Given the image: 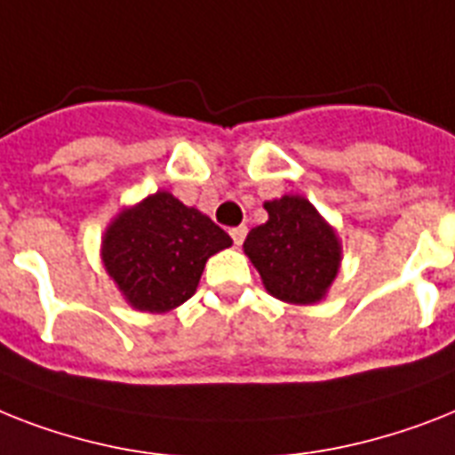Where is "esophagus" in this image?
I'll return each mask as SVG.
<instances>
[{"label": "esophagus", "mask_w": 455, "mask_h": 455, "mask_svg": "<svg viewBox=\"0 0 455 455\" xmlns=\"http://www.w3.org/2000/svg\"><path fill=\"white\" fill-rule=\"evenodd\" d=\"M228 234H231V238H234L235 245H243V240H245V235H247V227H243V224H240V227L231 228Z\"/></svg>", "instance_id": "1"}]
</instances>
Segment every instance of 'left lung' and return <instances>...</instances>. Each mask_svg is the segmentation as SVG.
I'll return each mask as SVG.
<instances>
[{
    "label": "left lung",
    "instance_id": "left-lung-1",
    "mask_svg": "<svg viewBox=\"0 0 455 455\" xmlns=\"http://www.w3.org/2000/svg\"><path fill=\"white\" fill-rule=\"evenodd\" d=\"M264 208L268 221L247 234L243 250L268 294L287 304H317L341 266L339 235L304 196H283Z\"/></svg>",
    "mask_w": 455,
    "mask_h": 455
}]
</instances>
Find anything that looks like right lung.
Segmentation results:
<instances>
[{"mask_svg":"<svg viewBox=\"0 0 455 455\" xmlns=\"http://www.w3.org/2000/svg\"><path fill=\"white\" fill-rule=\"evenodd\" d=\"M231 243L208 215L156 191L107 227L102 261L132 308L165 313L194 297L205 261Z\"/></svg>","mask_w":455,"mask_h":455,"instance_id":"1","label":"right lung"}]
</instances>
